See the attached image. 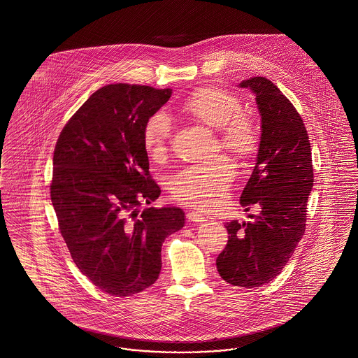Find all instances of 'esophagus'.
Wrapping results in <instances>:
<instances>
[{
  "label": "esophagus",
  "mask_w": 358,
  "mask_h": 358,
  "mask_svg": "<svg viewBox=\"0 0 358 358\" xmlns=\"http://www.w3.org/2000/svg\"><path fill=\"white\" fill-rule=\"evenodd\" d=\"M187 219L189 222H193V223H201V222H205V216L199 212H189L187 213Z\"/></svg>",
  "instance_id": "esophagus-1"
}]
</instances>
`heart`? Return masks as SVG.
Returning <instances> with one entry per match:
<instances>
[{
    "label": "heart",
    "instance_id": "obj_1",
    "mask_svg": "<svg viewBox=\"0 0 358 358\" xmlns=\"http://www.w3.org/2000/svg\"><path fill=\"white\" fill-rule=\"evenodd\" d=\"M182 109L198 122L219 129L222 145L239 157L257 149L259 131L253 119L241 113L242 103L235 94L219 87L196 90L182 103ZM171 119L165 112L152 115L143 127V145L155 160L165 157L171 138ZM235 178V165L227 156L186 166L169 182L172 196L185 205L212 209L227 199Z\"/></svg>",
    "mask_w": 358,
    "mask_h": 358
}]
</instances>
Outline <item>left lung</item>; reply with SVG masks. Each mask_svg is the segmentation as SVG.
I'll use <instances>...</instances> for the list:
<instances>
[{
  "label": "left lung",
  "mask_w": 358,
  "mask_h": 358,
  "mask_svg": "<svg viewBox=\"0 0 358 358\" xmlns=\"http://www.w3.org/2000/svg\"><path fill=\"white\" fill-rule=\"evenodd\" d=\"M238 86L256 96L261 117L256 165L239 199L245 212L256 205L260 213L226 223L227 246L216 266L229 285L252 289L273 280L293 256L305 232L313 168L308 132L289 98L262 76Z\"/></svg>",
  "instance_id": "obj_1"
}]
</instances>
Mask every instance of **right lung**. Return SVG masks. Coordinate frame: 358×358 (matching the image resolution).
Instances as JSON below:
<instances>
[{"label": "right lung", "mask_w": 358, "mask_h": 358, "mask_svg": "<svg viewBox=\"0 0 358 358\" xmlns=\"http://www.w3.org/2000/svg\"><path fill=\"white\" fill-rule=\"evenodd\" d=\"M171 96L172 89L106 85L56 143L50 196L59 227L76 266L103 293L129 296L152 286L165 238L185 226L180 208L138 209L162 193L149 175L143 127Z\"/></svg>", "instance_id": "add662e5"}]
</instances>
